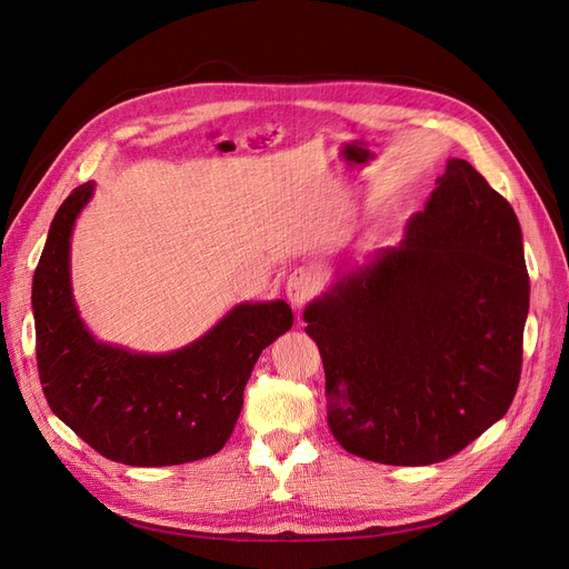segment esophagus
I'll use <instances>...</instances> for the list:
<instances>
[{
  "label": "esophagus",
  "mask_w": 569,
  "mask_h": 569,
  "mask_svg": "<svg viewBox=\"0 0 569 569\" xmlns=\"http://www.w3.org/2000/svg\"><path fill=\"white\" fill-rule=\"evenodd\" d=\"M320 289V272L313 268H297L287 278V299L295 308H301L306 301H311Z\"/></svg>",
  "instance_id": "esophagus-1"
}]
</instances>
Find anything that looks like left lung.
<instances>
[{
    "label": "left lung",
    "instance_id": "obj_1",
    "mask_svg": "<svg viewBox=\"0 0 569 569\" xmlns=\"http://www.w3.org/2000/svg\"><path fill=\"white\" fill-rule=\"evenodd\" d=\"M527 311L518 216L468 161L449 159L401 242L306 306L335 439L410 468L462 451L515 399Z\"/></svg>",
    "mask_w": 569,
    "mask_h": 569
}]
</instances>
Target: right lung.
<instances>
[{"instance_id": "1", "label": "right lung", "mask_w": 569, "mask_h": 569, "mask_svg": "<svg viewBox=\"0 0 569 569\" xmlns=\"http://www.w3.org/2000/svg\"><path fill=\"white\" fill-rule=\"evenodd\" d=\"M94 182L61 203L32 278L38 370L54 416L109 460L161 468L218 453L230 439L258 356L291 330L287 301L237 303L170 353H134L92 337L71 289V234Z\"/></svg>"}]
</instances>
